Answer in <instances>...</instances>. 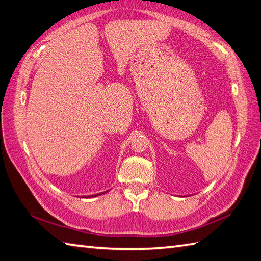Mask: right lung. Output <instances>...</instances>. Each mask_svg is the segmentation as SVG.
I'll return each mask as SVG.
<instances>
[{
    "instance_id": "obj_1",
    "label": "right lung",
    "mask_w": 261,
    "mask_h": 261,
    "mask_svg": "<svg viewBox=\"0 0 261 261\" xmlns=\"http://www.w3.org/2000/svg\"><path fill=\"white\" fill-rule=\"evenodd\" d=\"M109 190H107V191H105V192H100V193H95V195H91V196H84L86 198H92V197H98V196H101V195H105V193H107ZM83 197V198H84Z\"/></svg>"
}]
</instances>
